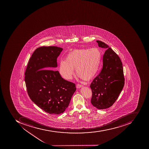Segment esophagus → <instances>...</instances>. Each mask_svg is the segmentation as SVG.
<instances>
[{
  "instance_id": "34e87169",
  "label": "esophagus",
  "mask_w": 149,
  "mask_h": 149,
  "mask_svg": "<svg viewBox=\"0 0 149 149\" xmlns=\"http://www.w3.org/2000/svg\"><path fill=\"white\" fill-rule=\"evenodd\" d=\"M77 88H81V87H83V86H82V85L80 84H77Z\"/></svg>"
}]
</instances>
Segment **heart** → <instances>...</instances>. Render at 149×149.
<instances>
[{"label":"heart","mask_w":149,"mask_h":149,"mask_svg":"<svg viewBox=\"0 0 149 149\" xmlns=\"http://www.w3.org/2000/svg\"><path fill=\"white\" fill-rule=\"evenodd\" d=\"M101 57V52L96 48L73 50L67 55L65 60L60 62V73L64 79L71 80L74 75L73 69H76L78 77L90 80L97 74Z\"/></svg>","instance_id":"heart-1"}]
</instances>
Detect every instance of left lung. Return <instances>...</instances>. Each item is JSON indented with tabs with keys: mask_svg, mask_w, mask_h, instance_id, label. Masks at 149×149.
Wrapping results in <instances>:
<instances>
[{
	"mask_svg": "<svg viewBox=\"0 0 149 149\" xmlns=\"http://www.w3.org/2000/svg\"><path fill=\"white\" fill-rule=\"evenodd\" d=\"M98 46L105 49L100 72L90 85L91 104L99 109L113 105L124 88L125 77L121 61L118 55L104 42L97 40Z\"/></svg>",
	"mask_w": 149,
	"mask_h": 149,
	"instance_id": "obj_1",
	"label": "left lung"
}]
</instances>
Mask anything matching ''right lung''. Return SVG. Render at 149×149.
Instances as JSON below:
<instances>
[{"instance_id": "right-lung-1", "label": "right lung", "mask_w": 149, "mask_h": 149, "mask_svg": "<svg viewBox=\"0 0 149 149\" xmlns=\"http://www.w3.org/2000/svg\"><path fill=\"white\" fill-rule=\"evenodd\" d=\"M57 47H42L34 51L25 70V85L33 102L50 114L63 113L76 90L73 82L61 77L57 58L62 51ZM46 68L51 70H43Z\"/></svg>"}]
</instances>
